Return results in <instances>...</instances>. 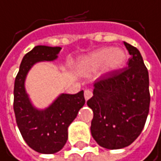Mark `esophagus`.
<instances>
[{"instance_id":"esophagus-1","label":"esophagus","mask_w":161,"mask_h":161,"mask_svg":"<svg viewBox=\"0 0 161 161\" xmlns=\"http://www.w3.org/2000/svg\"><path fill=\"white\" fill-rule=\"evenodd\" d=\"M84 96H85L86 101H88L90 98H92V92L90 91V90H86L85 92H84Z\"/></svg>"}]
</instances>
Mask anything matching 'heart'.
I'll return each instance as SVG.
<instances>
[{
  "mask_svg": "<svg viewBox=\"0 0 161 161\" xmlns=\"http://www.w3.org/2000/svg\"><path fill=\"white\" fill-rule=\"evenodd\" d=\"M126 58L124 50L105 47L80 58L77 61V69L83 74H91L103 67L104 73H112L124 68Z\"/></svg>",
  "mask_w": 161,
  "mask_h": 161,
  "instance_id": "b5f03b06",
  "label": "heart"
}]
</instances>
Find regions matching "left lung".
Returning <instances> with one entry per match:
<instances>
[{
  "label": "left lung",
  "instance_id": "obj_1",
  "mask_svg": "<svg viewBox=\"0 0 161 161\" xmlns=\"http://www.w3.org/2000/svg\"><path fill=\"white\" fill-rule=\"evenodd\" d=\"M131 57L128 66L102 76L87 102L93 111L91 131L102 147L130 145L142 133L150 106L149 75L140 51L124 41Z\"/></svg>",
  "mask_w": 161,
  "mask_h": 161
}]
</instances>
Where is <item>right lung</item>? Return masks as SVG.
Wrapping results in <instances>:
<instances>
[{"label":"right lung","mask_w":161,"mask_h":161,"mask_svg":"<svg viewBox=\"0 0 161 161\" xmlns=\"http://www.w3.org/2000/svg\"><path fill=\"white\" fill-rule=\"evenodd\" d=\"M61 47L38 45L27 53L20 63L14 86L16 122L25 142L40 154L60 151L68 140V127L85 105L84 92L61 93L46 108H36L25 89V80L32 67L42 61H53Z\"/></svg>","instance_id":"right-lung-1"}]
</instances>
